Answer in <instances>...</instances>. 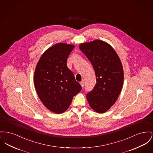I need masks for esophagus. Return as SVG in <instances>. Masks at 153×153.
Wrapping results in <instances>:
<instances>
[{
    "mask_svg": "<svg viewBox=\"0 0 153 153\" xmlns=\"http://www.w3.org/2000/svg\"><path fill=\"white\" fill-rule=\"evenodd\" d=\"M80 85H81V86L82 87H84V81H81V82H80Z\"/></svg>",
    "mask_w": 153,
    "mask_h": 153,
    "instance_id": "1",
    "label": "esophagus"
}]
</instances>
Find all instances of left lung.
Segmentation results:
<instances>
[{
    "instance_id": "left-lung-1",
    "label": "left lung",
    "mask_w": 153,
    "mask_h": 153,
    "mask_svg": "<svg viewBox=\"0 0 153 153\" xmlns=\"http://www.w3.org/2000/svg\"><path fill=\"white\" fill-rule=\"evenodd\" d=\"M79 48L86 55L95 72L97 84L87 95L95 112L104 113L116 103L124 83V70L114 48L107 42L97 39L81 43Z\"/></svg>"
}]
</instances>
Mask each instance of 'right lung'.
<instances>
[{"instance_id":"add662e5","label":"right lung","mask_w":153,"mask_h":153,"mask_svg":"<svg viewBox=\"0 0 153 153\" xmlns=\"http://www.w3.org/2000/svg\"><path fill=\"white\" fill-rule=\"evenodd\" d=\"M74 45L58 43L49 47L36 65L33 82L37 94L47 109L56 114L65 112L81 85L67 66Z\"/></svg>"}]
</instances>
